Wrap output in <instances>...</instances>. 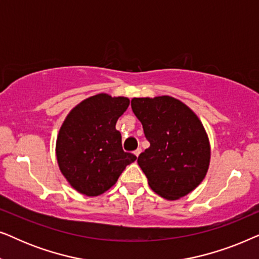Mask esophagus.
<instances>
[{"mask_svg": "<svg viewBox=\"0 0 259 259\" xmlns=\"http://www.w3.org/2000/svg\"><path fill=\"white\" fill-rule=\"evenodd\" d=\"M140 153H141V148H137V150L134 151V154H136V157H139Z\"/></svg>", "mask_w": 259, "mask_h": 259, "instance_id": "1", "label": "esophagus"}]
</instances>
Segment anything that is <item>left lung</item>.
Returning a JSON list of instances; mask_svg holds the SVG:
<instances>
[{
    "label": "left lung",
    "instance_id": "obj_1",
    "mask_svg": "<svg viewBox=\"0 0 259 259\" xmlns=\"http://www.w3.org/2000/svg\"><path fill=\"white\" fill-rule=\"evenodd\" d=\"M131 106L151 144L138 158L148 185L167 200L192 192L211 158L207 133L196 113L168 95L133 98Z\"/></svg>",
    "mask_w": 259,
    "mask_h": 259
}]
</instances>
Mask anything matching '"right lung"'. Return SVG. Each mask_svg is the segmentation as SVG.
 Returning a JSON list of instances; mask_svg holds the SVG:
<instances>
[{
  "mask_svg": "<svg viewBox=\"0 0 259 259\" xmlns=\"http://www.w3.org/2000/svg\"><path fill=\"white\" fill-rule=\"evenodd\" d=\"M130 99L100 93L84 99L66 116L56 139V159L69 185L88 197L100 196L118 182L137 157L123 152L118 119Z\"/></svg>",
  "mask_w": 259,
  "mask_h": 259,
  "instance_id": "obj_1",
  "label": "right lung"
}]
</instances>
